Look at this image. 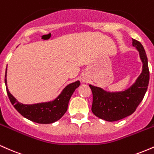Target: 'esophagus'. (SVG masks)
Segmentation results:
<instances>
[{"label": "esophagus", "instance_id": "obj_1", "mask_svg": "<svg viewBox=\"0 0 154 154\" xmlns=\"http://www.w3.org/2000/svg\"><path fill=\"white\" fill-rule=\"evenodd\" d=\"M82 82H85V79H82Z\"/></svg>", "mask_w": 154, "mask_h": 154}]
</instances>
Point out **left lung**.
I'll list each match as a JSON object with an SVG mask.
<instances>
[{
  "label": "left lung",
  "mask_w": 154,
  "mask_h": 154,
  "mask_svg": "<svg viewBox=\"0 0 154 154\" xmlns=\"http://www.w3.org/2000/svg\"><path fill=\"white\" fill-rule=\"evenodd\" d=\"M132 45L138 51L143 67L141 74L130 88L124 91L109 92L89 85L93 93L92 111L105 121H118L133 114L148 89L149 69L146 51L142 44L135 39H132Z\"/></svg>",
  "instance_id": "obj_1"
}]
</instances>
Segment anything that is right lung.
Segmentation results:
<instances>
[{"mask_svg":"<svg viewBox=\"0 0 154 154\" xmlns=\"http://www.w3.org/2000/svg\"><path fill=\"white\" fill-rule=\"evenodd\" d=\"M7 67L5 75L7 94L11 103L20 114L34 122L39 124H51L61 119L66 113L70 98L80 85L79 80L66 86L58 95L57 98L48 102L35 104H23L19 102L8 91L7 87Z\"/></svg>","mask_w":154,"mask_h":154,"instance_id":"1","label":"right lung"}]
</instances>
